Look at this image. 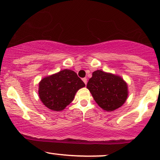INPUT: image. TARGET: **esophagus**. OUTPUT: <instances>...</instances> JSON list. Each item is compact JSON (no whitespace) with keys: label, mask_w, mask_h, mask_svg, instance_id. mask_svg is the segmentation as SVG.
I'll list each match as a JSON object with an SVG mask.
<instances>
[{"label":"esophagus","mask_w":160,"mask_h":160,"mask_svg":"<svg viewBox=\"0 0 160 160\" xmlns=\"http://www.w3.org/2000/svg\"><path fill=\"white\" fill-rule=\"evenodd\" d=\"M82 80H83V82H84V84H87V78H83Z\"/></svg>","instance_id":"esophagus-1"}]
</instances>
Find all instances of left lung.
<instances>
[{
    "label": "left lung",
    "mask_w": 160,
    "mask_h": 160,
    "mask_svg": "<svg viewBox=\"0 0 160 160\" xmlns=\"http://www.w3.org/2000/svg\"><path fill=\"white\" fill-rule=\"evenodd\" d=\"M87 87L98 106L107 111L119 108L128 98V86L124 80L100 70L93 72Z\"/></svg>",
    "instance_id": "left-lung-1"
}]
</instances>
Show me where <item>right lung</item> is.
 <instances>
[{"label": "right lung", "instance_id": "1", "mask_svg": "<svg viewBox=\"0 0 160 160\" xmlns=\"http://www.w3.org/2000/svg\"><path fill=\"white\" fill-rule=\"evenodd\" d=\"M85 87L76 72L65 69L39 83V98L47 108L53 111H62L73 101L78 89Z\"/></svg>", "mask_w": 160, "mask_h": 160}]
</instances>
